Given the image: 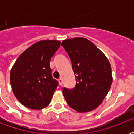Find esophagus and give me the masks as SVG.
<instances>
[{"instance_id": "1", "label": "esophagus", "mask_w": 134, "mask_h": 134, "mask_svg": "<svg viewBox=\"0 0 134 134\" xmlns=\"http://www.w3.org/2000/svg\"><path fill=\"white\" fill-rule=\"evenodd\" d=\"M58 82L59 84H60V86H62V85H63V79H59Z\"/></svg>"}]
</instances>
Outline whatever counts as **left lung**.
<instances>
[{
	"instance_id": "obj_1",
	"label": "left lung",
	"mask_w": 134,
	"mask_h": 134,
	"mask_svg": "<svg viewBox=\"0 0 134 134\" xmlns=\"http://www.w3.org/2000/svg\"><path fill=\"white\" fill-rule=\"evenodd\" d=\"M61 46L71 59L76 82L73 89L63 88L66 102L79 113L94 110L106 97L112 84V69L108 58L83 37L65 40Z\"/></svg>"
}]
</instances>
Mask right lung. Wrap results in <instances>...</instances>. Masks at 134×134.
<instances>
[{
    "instance_id": "obj_1",
    "label": "right lung",
    "mask_w": 134,
    "mask_h": 134,
    "mask_svg": "<svg viewBox=\"0 0 134 134\" xmlns=\"http://www.w3.org/2000/svg\"><path fill=\"white\" fill-rule=\"evenodd\" d=\"M60 46L58 40L39 41L16 60L10 71V83L22 105L40 110L50 104L58 85L51 75L50 60Z\"/></svg>"
}]
</instances>
